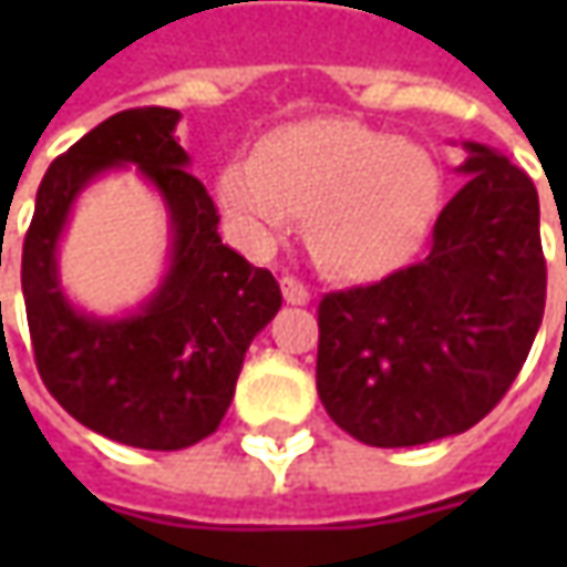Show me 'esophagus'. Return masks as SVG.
<instances>
[{
    "instance_id": "34e87169",
    "label": "esophagus",
    "mask_w": 567,
    "mask_h": 567,
    "mask_svg": "<svg viewBox=\"0 0 567 567\" xmlns=\"http://www.w3.org/2000/svg\"><path fill=\"white\" fill-rule=\"evenodd\" d=\"M280 290H284V299H287L290 306H306V302L312 299V293L306 290V284H299L296 277H284V280H280Z\"/></svg>"
}]
</instances>
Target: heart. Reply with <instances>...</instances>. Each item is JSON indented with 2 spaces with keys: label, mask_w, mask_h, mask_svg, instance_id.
<instances>
[{
  "label": "heart",
  "mask_w": 567,
  "mask_h": 567,
  "mask_svg": "<svg viewBox=\"0 0 567 567\" xmlns=\"http://www.w3.org/2000/svg\"><path fill=\"white\" fill-rule=\"evenodd\" d=\"M439 166L410 142L350 120H309L271 132L258 161L217 179L233 229L265 249L293 214H312L318 255L340 274H381L420 246L439 207Z\"/></svg>",
  "instance_id": "1"
}]
</instances>
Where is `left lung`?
<instances>
[{"instance_id": "left-lung-1", "label": "left lung", "mask_w": 567, "mask_h": 567, "mask_svg": "<svg viewBox=\"0 0 567 567\" xmlns=\"http://www.w3.org/2000/svg\"><path fill=\"white\" fill-rule=\"evenodd\" d=\"M467 176L423 261L318 306V398L372 447L461 435L517 379L546 309L539 198L524 169L464 142Z\"/></svg>"}]
</instances>
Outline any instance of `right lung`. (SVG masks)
Here are the masks:
<instances>
[{
  "mask_svg": "<svg viewBox=\"0 0 567 567\" xmlns=\"http://www.w3.org/2000/svg\"><path fill=\"white\" fill-rule=\"evenodd\" d=\"M179 110H122L55 157L37 188L21 290L40 379L78 423L120 445L179 451L227 413L255 334L277 316L271 271L224 246L217 207L173 138ZM135 165L162 195L171 258L155 293L120 317L75 307L58 277V243L80 192Z\"/></svg>",
  "mask_w": 567,
  "mask_h": 567,
  "instance_id": "1",
  "label": "right lung"
}]
</instances>
